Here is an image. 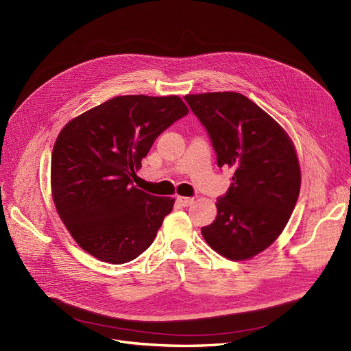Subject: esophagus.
<instances>
[{"label": "esophagus", "mask_w": 351, "mask_h": 351, "mask_svg": "<svg viewBox=\"0 0 351 351\" xmlns=\"http://www.w3.org/2000/svg\"><path fill=\"white\" fill-rule=\"evenodd\" d=\"M176 202H178V204H179L180 206L188 208V206H191V205L193 204L195 199H193V197H185V196H178V197H176Z\"/></svg>", "instance_id": "obj_1"}]
</instances>
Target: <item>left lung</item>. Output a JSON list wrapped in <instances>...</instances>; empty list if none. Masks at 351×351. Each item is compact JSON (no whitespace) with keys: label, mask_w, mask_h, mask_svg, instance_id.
Segmentation results:
<instances>
[{"label":"left lung","mask_w":351,"mask_h":351,"mask_svg":"<svg viewBox=\"0 0 351 351\" xmlns=\"http://www.w3.org/2000/svg\"><path fill=\"white\" fill-rule=\"evenodd\" d=\"M205 126L219 168H232V185L217 197V216L202 228L208 245L230 261L269 247L283 232L300 192V166L282 126L237 92L186 95Z\"/></svg>","instance_id":"1"}]
</instances>
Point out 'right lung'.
<instances>
[{
    "label": "right lung",
    "instance_id": "right-lung-1",
    "mask_svg": "<svg viewBox=\"0 0 351 351\" xmlns=\"http://www.w3.org/2000/svg\"><path fill=\"white\" fill-rule=\"evenodd\" d=\"M179 97H115L68 122L53 145L51 188L71 236L89 254L128 263L155 241L175 199L132 185L155 139L186 117Z\"/></svg>",
    "mask_w": 351,
    "mask_h": 351
}]
</instances>
